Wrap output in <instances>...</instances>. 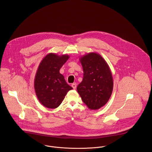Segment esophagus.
Returning <instances> with one entry per match:
<instances>
[{
  "label": "esophagus",
  "mask_w": 152,
  "mask_h": 152,
  "mask_svg": "<svg viewBox=\"0 0 152 152\" xmlns=\"http://www.w3.org/2000/svg\"><path fill=\"white\" fill-rule=\"evenodd\" d=\"M71 87L73 88L74 89H75L76 88V87H77V84H76L75 83H74V84H72L71 85Z\"/></svg>",
  "instance_id": "esophagus-1"
}]
</instances>
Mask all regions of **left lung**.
Masks as SVG:
<instances>
[{"label":"left lung","instance_id":"left-lung-1","mask_svg":"<svg viewBox=\"0 0 152 152\" xmlns=\"http://www.w3.org/2000/svg\"><path fill=\"white\" fill-rule=\"evenodd\" d=\"M84 77L77 89L83 101L91 110L104 107L113 91V78L110 69L102 57L89 53L80 58Z\"/></svg>","mask_w":152,"mask_h":152}]
</instances>
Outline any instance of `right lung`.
I'll list each match as a JSON object with an SVG mask.
<instances>
[{"label": "right lung", "instance_id": "add662e5", "mask_svg": "<svg viewBox=\"0 0 152 152\" xmlns=\"http://www.w3.org/2000/svg\"><path fill=\"white\" fill-rule=\"evenodd\" d=\"M69 58L67 54L49 53L39 65L34 78V89L39 102L47 108H57L67 92L72 89L60 73V68Z\"/></svg>", "mask_w": 152, "mask_h": 152}]
</instances>
